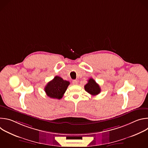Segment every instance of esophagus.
<instances>
[{
    "label": "esophagus",
    "instance_id": "1",
    "mask_svg": "<svg viewBox=\"0 0 148 148\" xmlns=\"http://www.w3.org/2000/svg\"><path fill=\"white\" fill-rule=\"evenodd\" d=\"M73 85H77V84H78V81H77V80H75V79H74V80H73Z\"/></svg>",
    "mask_w": 148,
    "mask_h": 148
}]
</instances>
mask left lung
<instances>
[{
  "instance_id": "1",
  "label": "left lung",
  "mask_w": 148,
  "mask_h": 148,
  "mask_svg": "<svg viewBox=\"0 0 148 148\" xmlns=\"http://www.w3.org/2000/svg\"><path fill=\"white\" fill-rule=\"evenodd\" d=\"M84 89L92 95H97L101 92L100 87L92 78L88 79V83L84 86Z\"/></svg>"
}]
</instances>
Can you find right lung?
<instances>
[{"mask_svg":"<svg viewBox=\"0 0 148 148\" xmlns=\"http://www.w3.org/2000/svg\"><path fill=\"white\" fill-rule=\"evenodd\" d=\"M69 85V81L64 80L59 76H56L47 83L45 91L50 98L60 99L64 95Z\"/></svg>","mask_w":148,"mask_h":148,"instance_id":"right-lung-1","label":"right lung"}]
</instances>
